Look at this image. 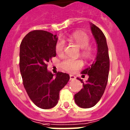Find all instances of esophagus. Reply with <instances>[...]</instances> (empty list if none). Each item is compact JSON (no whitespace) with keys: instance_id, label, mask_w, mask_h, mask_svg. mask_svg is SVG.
I'll return each instance as SVG.
<instances>
[{"instance_id":"1","label":"esophagus","mask_w":130,"mask_h":130,"mask_svg":"<svg viewBox=\"0 0 130 130\" xmlns=\"http://www.w3.org/2000/svg\"><path fill=\"white\" fill-rule=\"evenodd\" d=\"M70 79L71 81H73V80H75V76L73 75H70Z\"/></svg>"}]
</instances>
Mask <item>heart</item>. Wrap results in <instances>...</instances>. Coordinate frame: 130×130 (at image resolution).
Here are the masks:
<instances>
[{
    "label": "heart",
    "instance_id": "obj_1",
    "mask_svg": "<svg viewBox=\"0 0 130 130\" xmlns=\"http://www.w3.org/2000/svg\"><path fill=\"white\" fill-rule=\"evenodd\" d=\"M69 38L75 42L78 46L82 49V55L85 57L90 56L91 53L90 48L88 46L89 44L88 36L83 31H76L69 36ZM65 47V42L62 38H59L57 41L55 50L58 55H61L64 52ZM83 63L81 60H75L70 57H65L61 62V66L64 70L68 72H73L81 68Z\"/></svg>",
    "mask_w": 130,
    "mask_h": 130
}]
</instances>
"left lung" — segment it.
Here are the masks:
<instances>
[{
	"instance_id": "left-lung-1",
	"label": "left lung",
	"mask_w": 130,
	"mask_h": 130,
	"mask_svg": "<svg viewBox=\"0 0 130 130\" xmlns=\"http://www.w3.org/2000/svg\"><path fill=\"white\" fill-rule=\"evenodd\" d=\"M90 25L97 45V53L92 64L81 72L84 76V74L88 75V80L84 83L83 79L77 78L82 83L83 88L75 94L74 100L81 108H90L99 102L106 88L109 72V57L105 35L96 25L92 23Z\"/></svg>"
}]
</instances>
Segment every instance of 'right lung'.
Listing matches in <instances>:
<instances>
[{
  "instance_id": "add662e5",
  "label": "right lung",
  "mask_w": 130,
  "mask_h": 130,
  "mask_svg": "<svg viewBox=\"0 0 130 130\" xmlns=\"http://www.w3.org/2000/svg\"><path fill=\"white\" fill-rule=\"evenodd\" d=\"M58 37L45 30H33L25 36L20 45L19 68L23 82L30 99L41 109L54 107L59 92L68 82L70 75L47 70V62L55 57Z\"/></svg>"
}]
</instances>
